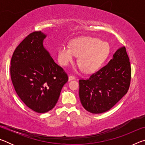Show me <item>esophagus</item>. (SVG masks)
Masks as SVG:
<instances>
[{
	"instance_id": "esophagus-1",
	"label": "esophagus",
	"mask_w": 145,
	"mask_h": 145,
	"mask_svg": "<svg viewBox=\"0 0 145 145\" xmlns=\"http://www.w3.org/2000/svg\"><path fill=\"white\" fill-rule=\"evenodd\" d=\"M75 77H74V76L70 75L69 77H68V81H70V80H73V79H75Z\"/></svg>"
}]
</instances>
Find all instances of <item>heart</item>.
Segmentation results:
<instances>
[{
    "label": "heart",
    "instance_id": "1",
    "mask_svg": "<svg viewBox=\"0 0 145 145\" xmlns=\"http://www.w3.org/2000/svg\"><path fill=\"white\" fill-rule=\"evenodd\" d=\"M109 46L106 42L92 37H82L72 41L70 46L63 45L57 50V59L61 65L67 66L78 56L77 63L83 72L97 70L106 59Z\"/></svg>",
    "mask_w": 145,
    "mask_h": 145
}]
</instances>
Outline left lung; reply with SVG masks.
Here are the masks:
<instances>
[{"label": "left lung", "instance_id": "1", "mask_svg": "<svg viewBox=\"0 0 145 145\" xmlns=\"http://www.w3.org/2000/svg\"><path fill=\"white\" fill-rule=\"evenodd\" d=\"M131 67L125 46L118 49L106 65L90 76L79 80V97L84 109L93 114L105 112L128 91Z\"/></svg>", "mask_w": 145, "mask_h": 145}]
</instances>
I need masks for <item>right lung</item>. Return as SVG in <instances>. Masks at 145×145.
<instances>
[{
  "label": "right lung",
  "mask_w": 145,
  "mask_h": 145,
  "mask_svg": "<svg viewBox=\"0 0 145 145\" xmlns=\"http://www.w3.org/2000/svg\"><path fill=\"white\" fill-rule=\"evenodd\" d=\"M46 35L35 31L16 48L10 73L17 95L27 106L38 113L52 109L68 78L43 46Z\"/></svg>",
  "instance_id": "1"
}]
</instances>
